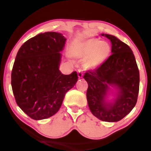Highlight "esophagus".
Wrapping results in <instances>:
<instances>
[{"mask_svg":"<svg viewBox=\"0 0 151 151\" xmlns=\"http://www.w3.org/2000/svg\"><path fill=\"white\" fill-rule=\"evenodd\" d=\"M78 77H79V78H82L83 77V72L81 70H78Z\"/></svg>","mask_w":151,"mask_h":151,"instance_id":"1","label":"esophagus"}]
</instances>
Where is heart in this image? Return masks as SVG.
Here are the masks:
<instances>
[{"instance_id": "obj_1", "label": "heart", "mask_w": 151, "mask_h": 151, "mask_svg": "<svg viewBox=\"0 0 151 151\" xmlns=\"http://www.w3.org/2000/svg\"><path fill=\"white\" fill-rule=\"evenodd\" d=\"M72 56L84 59V66L86 69L97 67L103 64L111 53V47L108 42L96 38L77 41L71 50Z\"/></svg>"}]
</instances>
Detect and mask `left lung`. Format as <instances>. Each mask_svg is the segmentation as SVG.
I'll use <instances>...</instances> for the list:
<instances>
[{"instance_id": "8db88e82", "label": "left lung", "mask_w": 151, "mask_h": 151, "mask_svg": "<svg viewBox=\"0 0 151 151\" xmlns=\"http://www.w3.org/2000/svg\"><path fill=\"white\" fill-rule=\"evenodd\" d=\"M111 42L112 55L98 68L86 72V99L90 111L99 120L116 122L131 112L139 91V70L133 51L115 36L102 34ZM108 85L119 89L117 99L109 105L105 101Z\"/></svg>"}]
</instances>
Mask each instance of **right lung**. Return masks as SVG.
Returning <instances> with one entry per match:
<instances>
[{"instance_id":"obj_1","label":"right lung","mask_w":151,"mask_h":151,"mask_svg":"<svg viewBox=\"0 0 151 151\" xmlns=\"http://www.w3.org/2000/svg\"><path fill=\"white\" fill-rule=\"evenodd\" d=\"M66 38L47 32L27 40L19 49L11 73V85L18 106L31 119L42 120L58 111L65 93L77 81V72L60 70Z\"/></svg>"}]
</instances>
